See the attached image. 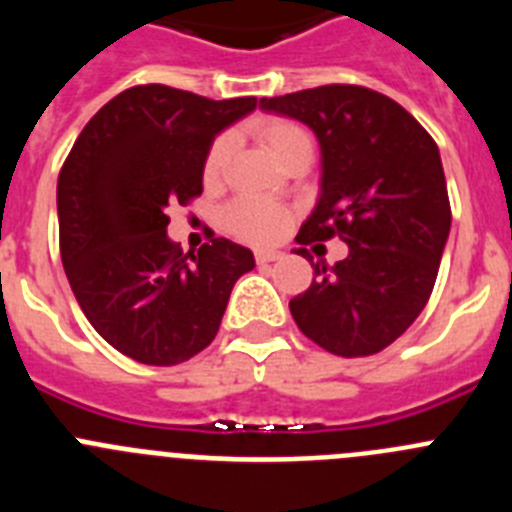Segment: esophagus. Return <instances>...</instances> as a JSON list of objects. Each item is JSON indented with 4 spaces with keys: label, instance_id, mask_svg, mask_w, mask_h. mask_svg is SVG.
Here are the masks:
<instances>
[{
    "label": "esophagus",
    "instance_id": "esophagus-1",
    "mask_svg": "<svg viewBox=\"0 0 512 512\" xmlns=\"http://www.w3.org/2000/svg\"><path fill=\"white\" fill-rule=\"evenodd\" d=\"M279 259H282V253L279 251H266V248L256 251V261H259V264H271V261H279Z\"/></svg>",
    "mask_w": 512,
    "mask_h": 512
}]
</instances>
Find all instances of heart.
Instances as JSON below:
<instances>
[{
	"label": "heart",
	"instance_id": "heart-1",
	"mask_svg": "<svg viewBox=\"0 0 512 512\" xmlns=\"http://www.w3.org/2000/svg\"><path fill=\"white\" fill-rule=\"evenodd\" d=\"M259 138L264 140V146L269 148V153L277 158L282 164L284 158L295 148L307 146L310 138H307L305 128H300L297 122L284 120V117H271V120H264L256 128ZM228 153L230 143L228 138H217L210 146L205 156V169H202V176H205L207 184H215L220 176H223L225 164H228ZM289 215L284 207L271 205V202L264 200H253V197H241V200L230 202L223 212V225L228 233L238 235L248 243H271L282 238L284 230H287Z\"/></svg>",
	"mask_w": 512,
	"mask_h": 512
}]
</instances>
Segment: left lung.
I'll return each instance as SVG.
<instances>
[{
	"label": "left lung",
	"instance_id": "obj_1",
	"mask_svg": "<svg viewBox=\"0 0 512 512\" xmlns=\"http://www.w3.org/2000/svg\"><path fill=\"white\" fill-rule=\"evenodd\" d=\"M261 110L318 135L320 197L297 243L338 235L348 246L343 261L312 264L318 279L289 300L292 318L330 354H379L423 312L449 238L436 140L395 99L354 84L261 99ZM300 256L310 259L307 248Z\"/></svg>",
	"mask_w": 512,
	"mask_h": 512
}]
</instances>
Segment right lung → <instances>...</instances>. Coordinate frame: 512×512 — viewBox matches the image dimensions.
<instances>
[{"label": "right lung", "mask_w": 512, "mask_h": 512, "mask_svg": "<svg viewBox=\"0 0 512 512\" xmlns=\"http://www.w3.org/2000/svg\"><path fill=\"white\" fill-rule=\"evenodd\" d=\"M253 110L256 97L130 87L87 122L58 174L61 261L76 302L140 364H182L210 346L233 284L256 266L228 238L184 253L166 235V210L202 194L215 135Z\"/></svg>", "instance_id": "1"}]
</instances>
